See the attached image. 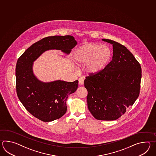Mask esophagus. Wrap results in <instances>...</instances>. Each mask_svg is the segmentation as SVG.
<instances>
[{
	"label": "esophagus",
	"mask_w": 156,
	"mask_h": 156,
	"mask_svg": "<svg viewBox=\"0 0 156 156\" xmlns=\"http://www.w3.org/2000/svg\"><path fill=\"white\" fill-rule=\"evenodd\" d=\"M79 83L80 85H83V78H80L79 79Z\"/></svg>",
	"instance_id": "1"
}]
</instances>
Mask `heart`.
Returning <instances> with one entry per match:
<instances>
[{"instance_id":"1","label":"heart","mask_w":156,"mask_h":156,"mask_svg":"<svg viewBox=\"0 0 156 156\" xmlns=\"http://www.w3.org/2000/svg\"><path fill=\"white\" fill-rule=\"evenodd\" d=\"M113 57L111 48L99 43H86L80 47L75 56L77 65L81 66L87 64L86 72L94 75L104 70L110 63Z\"/></svg>"}]
</instances>
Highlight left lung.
<instances>
[{
  "instance_id": "obj_1",
  "label": "left lung",
  "mask_w": 156,
  "mask_h": 156,
  "mask_svg": "<svg viewBox=\"0 0 156 156\" xmlns=\"http://www.w3.org/2000/svg\"><path fill=\"white\" fill-rule=\"evenodd\" d=\"M113 45V59L99 73L84 80L90 112L98 120L118 119L139 96L142 69L126 47L113 40L102 39Z\"/></svg>"
}]
</instances>
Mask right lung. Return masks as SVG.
<instances>
[{
	"mask_svg": "<svg viewBox=\"0 0 156 156\" xmlns=\"http://www.w3.org/2000/svg\"><path fill=\"white\" fill-rule=\"evenodd\" d=\"M77 43L72 36L47 37L33 44L17 61V95L27 110L37 119L48 122L63 116L67 111V99L76 91L78 80L42 82L33 73V62L48 50H61L69 55Z\"/></svg>",
	"mask_w": 156,
	"mask_h": 156,
	"instance_id": "obj_1",
	"label": "right lung"
}]
</instances>
